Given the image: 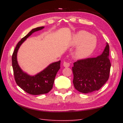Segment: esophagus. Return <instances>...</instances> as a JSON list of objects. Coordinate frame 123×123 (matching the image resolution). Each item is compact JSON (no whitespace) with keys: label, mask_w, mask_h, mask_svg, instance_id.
Wrapping results in <instances>:
<instances>
[{"label":"esophagus","mask_w":123,"mask_h":123,"mask_svg":"<svg viewBox=\"0 0 123 123\" xmlns=\"http://www.w3.org/2000/svg\"><path fill=\"white\" fill-rule=\"evenodd\" d=\"M63 64V66L64 67H66V68L69 67V66H70L69 63H68V62H64Z\"/></svg>","instance_id":"34e87169"}]
</instances>
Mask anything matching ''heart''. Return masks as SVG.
<instances>
[{
	"mask_svg": "<svg viewBox=\"0 0 123 123\" xmlns=\"http://www.w3.org/2000/svg\"><path fill=\"white\" fill-rule=\"evenodd\" d=\"M97 43L96 36L85 30H80L75 33L71 41L73 46L78 45L75 56L79 59H85L91 55L96 49Z\"/></svg>",
	"mask_w": 123,
	"mask_h": 123,
	"instance_id": "1",
	"label": "heart"
}]
</instances>
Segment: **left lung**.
<instances>
[{"instance_id": "8db88e82", "label": "left lung", "mask_w": 123, "mask_h": 123, "mask_svg": "<svg viewBox=\"0 0 123 123\" xmlns=\"http://www.w3.org/2000/svg\"><path fill=\"white\" fill-rule=\"evenodd\" d=\"M109 57V45L106 43L100 55L74 62L72 70L75 88L82 93L99 90L109 78L111 64Z\"/></svg>"}]
</instances>
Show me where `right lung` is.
Masks as SVG:
<instances>
[{
	"label": "right lung",
	"instance_id": "obj_1",
	"mask_svg": "<svg viewBox=\"0 0 123 123\" xmlns=\"http://www.w3.org/2000/svg\"><path fill=\"white\" fill-rule=\"evenodd\" d=\"M44 28V26H41L32 29L18 43L12 56V67L17 84L23 90L32 95H40L48 93L53 88L56 75L60 69L61 61H59L50 64L35 75H30L24 72L18 64L17 53L20 45L33 33Z\"/></svg>",
	"mask_w": 123,
	"mask_h": 123
}]
</instances>
